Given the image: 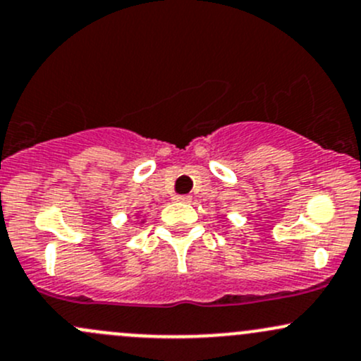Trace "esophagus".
<instances>
[{"instance_id": "esophagus-1", "label": "esophagus", "mask_w": 361, "mask_h": 361, "mask_svg": "<svg viewBox=\"0 0 361 361\" xmlns=\"http://www.w3.org/2000/svg\"><path fill=\"white\" fill-rule=\"evenodd\" d=\"M191 197L192 196H189V195H179V196H176V200L180 201V203H189V201H191Z\"/></svg>"}]
</instances>
